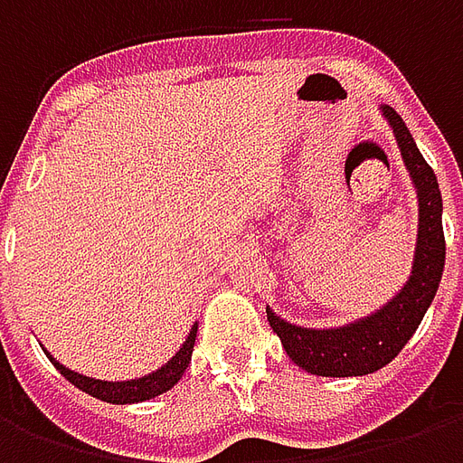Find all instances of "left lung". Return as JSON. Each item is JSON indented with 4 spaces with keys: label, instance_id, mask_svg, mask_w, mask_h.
<instances>
[{
    "label": "left lung",
    "instance_id": "8db88e82",
    "mask_svg": "<svg viewBox=\"0 0 463 463\" xmlns=\"http://www.w3.org/2000/svg\"><path fill=\"white\" fill-rule=\"evenodd\" d=\"M379 111L397 138L402 161L407 165L411 185L417 191L419 218L411 272L407 282L392 295V300L340 327H302L280 317L268 305V322L272 332L280 337L288 357L298 367L317 377H362L389 364L424 320L444 272V205L437 175L419 153L402 116L387 104L379 106Z\"/></svg>",
    "mask_w": 463,
    "mask_h": 463
}]
</instances>
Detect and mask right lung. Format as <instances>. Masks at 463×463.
I'll return each mask as SVG.
<instances>
[{
    "label": "right lung",
    "mask_w": 463,
    "mask_h": 463,
    "mask_svg": "<svg viewBox=\"0 0 463 463\" xmlns=\"http://www.w3.org/2000/svg\"><path fill=\"white\" fill-rule=\"evenodd\" d=\"M195 335H198V322H193L191 332H188V337H185V342L181 345V349H178L163 367H158L156 372H151V374H143V377L126 379V382H106V379L79 374L74 369H69L66 364H61L49 349H44V354L49 357V362H52L74 387H79L81 392H86V394L101 399V402H109V404H138V402H146V399L161 397L163 392H168V389L178 384V379L183 377V372L191 364Z\"/></svg>",
    "instance_id": "right-lung-1"
}]
</instances>
